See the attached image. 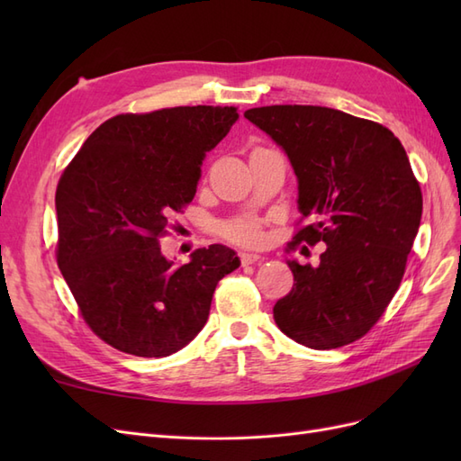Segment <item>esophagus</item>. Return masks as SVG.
I'll return each mask as SVG.
<instances>
[{
  "label": "esophagus",
  "mask_w": 461,
  "mask_h": 461,
  "mask_svg": "<svg viewBox=\"0 0 461 461\" xmlns=\"http://www.w3.org/2000/svg\"><path fill=\"white\" fill-rule=\"evenodd\" d=\"M261 259H263V258L258 256V254H249V252H242V254H240L242 265H252V263H258V261H261Z\"/></svg>",
  "instance_id": "1"
}]
</instances>
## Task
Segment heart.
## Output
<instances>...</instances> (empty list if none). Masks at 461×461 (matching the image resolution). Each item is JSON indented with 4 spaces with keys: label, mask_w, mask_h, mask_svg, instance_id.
<instances>
[{
    "label": "heart",
    "mask_w": 461,
    "mask_h": 461,
    "mask_svg": "<svg viewBox=\"0 0 461 461\" xmlns=\"http://www.w3.org/2000/svg\"><path fill=\"white\" fill-rule=\"evenodd\" d=\"M227 236L234 242H240V244H258L261 239V230L256 225V222H239V225H232L227 229Z\"/></svg>",
    "instance_id": "b5f03b06"
}]
</instances>
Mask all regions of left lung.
Segmentation results:
<instances>
[{"label": "left lung", "instance_id": "8db88e82", "mask_svg": "<svg viewBox=\"0 0 461 461\" xmlns=\"http://www.w3.org/2000/svg\"><path fill=\"white\" fill-rule=\"evenodd\" d=\"M244 117L269 134L315 222L294 242H325L317 267L288 261L294 286L273 308L286 337L313 350L350 344L396 294L420 230L423 196L408 153L379 122L319 105H267Z\"/></svg>", "mask_w": 461, "mask_h": 461}]
</instances>
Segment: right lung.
<instances>
[{
    "label": "right lung",
    "instance_id": "add662e5",
    "mask_svg": "<svg viewBox=\"0 0 461 461\" xmlns=\"http://www.w3.org/2000/svg\"><path fill=\"white\" fill-rule=\"evenodd\" d=\"M239 119L236 107H171L102 122L63 171L58 265L88 327L109 346L165 357L203 329L217 283L240 265L212 244L169 261L171 215L196 196L202 161Z\"/></svg>",
    "mask_w": 461,
    "mask_h": 461
}]
</instances>
